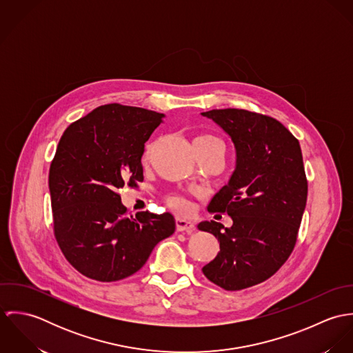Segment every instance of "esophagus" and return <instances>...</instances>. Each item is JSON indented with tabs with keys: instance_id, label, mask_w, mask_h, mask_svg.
<instances>
[{
	"instance_id": "34e87169",
	"label": "esophagus",
	"mask_w": 353,
	"mask_h": 353,
	"mask_svg": "<svg viewBox=\"0 0 353 353\" xmlns=\"http://www.w3.org/2000/svg\"><path fill=\"white\" fill-rule=\"evenodd\" d=\"M175 224H176V231H179V232H192V231H194V224L189 220L178 217L175 220Z\"/></svg>"
}]
</instances>
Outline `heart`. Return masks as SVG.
<instances>
[{"label":"heart","mask_w":353,"mask_h":353,"mask_svg":"<svg viewBox=\"0 0 353 353\" xmlns=\"http://www.w3.org/2000/svg\"><path fill=\"white\" fill-rule=\"evenodd\" d=\"M216 145L224 147L223 143L220 141V139H217L212 134H201L194 140V147L196 148H210V147H216ZM153 150H154V143L147 144V147L144 150V159H150ZM167 202L176 212H186L189 209L188 201L182 196H171V197L167 199Z\"/></svg>","instance_id":"obj_1"}]
</instances>
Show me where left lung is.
Returning <instances> with one entry per match:
<instances>
[{"mask_svg": "<svg viewBox=\"0 0 353 353\" xmlns=\"http://www.w3.org/2000/svg\"><path fill=\"white\" fill-rule=\"evenodd\" d=\"M232 139L236 170L208 206L232 217V227L202 221L199 230L220 242L202 268L225 291H239L272 277L294 252L307 202V178L298 139L277 119L239 108L202 112Z\"/></svg>", "mask_w": 353, "mask_h": 353, "instance_id": "left-lung-1", "label": "left lung"}]
</instances>
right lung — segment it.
Here are the masks:
<instances>
[{"mask_svg":"<svg viewBox=\"0 0 353 353\" xmlns=\"http://www.w3.org/2000/svg\"><path fill=\"white\" fill-rule=\"evenodd\" d=\"M163 114L104 104L63 132L49 171L52 231L83 276L111 283L140 270L153 248L175 231L170 213H126L117 192L144 181V144Z\"/></svg>","mask_w":353,"mask_h":353,"instance_id":"obj_1","label":"right lung"}]
</instances>
